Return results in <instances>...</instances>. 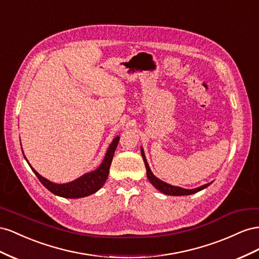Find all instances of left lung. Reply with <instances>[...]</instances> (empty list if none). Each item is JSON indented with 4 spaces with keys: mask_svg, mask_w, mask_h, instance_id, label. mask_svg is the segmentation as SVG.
<instances>
[{
    "mask_svg": "<svg viewBox=\"0 0 259 259\" xmlns=\"http://www.w3.org/2000/svg\"><path fill=\"white\" fill-rule=\"evenodd\" d=\"M141 153H142V157H143V160H144V164H145V168H146V175H147V178H149L150 182L153 184V186L156 188L157 190H159L160 192H162L164 194H167V195H175V196H180V195H190V194H193V193H196V192L201 191L205 188H207L210 183H207L205 184V186H202L199 187L197 189H192V190H188V189H183V188H179V187H174V186H170V184H168L164 181L159 180L158 178H156L155 177L151 169L149 167V164H147L146 161V158H145V155H144V152L143 150H141Z\"/></svg>",
    "mask_w": 259,
    "mask_h": 259,
    "instance_id": "1",
    "label": "left lung"
}]
</instances>
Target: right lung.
Returning <instances> with one entry per match:
<instances>
[{"label": "right lung", "instance_id": "right-lung-1", "mask_svg": "<svg viewBox=\"0 0 259 259\" xmlns=\"http://www.w3.org/2000/svg\"><path fill=\"white\" fill-rule=\"evenodd\" d=\"M118 142H119V137H117L113 140L112 144H110L108 147L104 160H103L101 166L97 169V170L89 172L82 177H80L79 179L66 184H56V183L51 182L46 178H43V177H41L31 166L30 167L33 170V172L35 174V176L38 177L40 182L53 194L66 197V198L84 197L95 193V192L99 191L103 187V184L105 183L108 177L109 167H110V164H112L113 156H114L116 147L118 145Z\"/></svg>", "mask_w": 259, "mask_h": 259}]
</instances>
